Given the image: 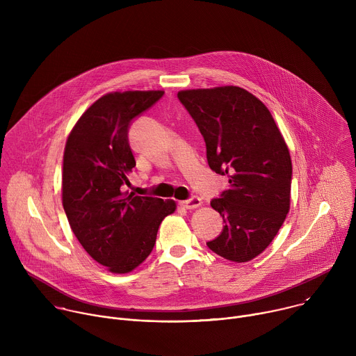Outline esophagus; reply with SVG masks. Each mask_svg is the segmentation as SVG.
<instances>
[{
  "label": "esophagus",
  "mask_w": 356,
  "mask_h": 356,
  "mask_svg": "<svg viewBox=\"0 0 356 356\" xmlns=\"http://www.w3.org/2000/svg\"><path fill=\"white\" fill-rule=\"evenodd\" d=\"M201 198L200 197H197V195H193V197H190V198H187V200H183V201H180V206L183 207V209H187V210H193V209H197V207H200L201 206Z\"/></svg>",
  "instance_id": "obj_1"
}]
</instances>
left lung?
Wrapping results in <instances>:
<instances>
[{
    "label": "left lung",
    "mask_w": 356,
    "mask_h": 356,
    "mask_svg": "<svg viewBox=\"0 0 356 356\" xmlns=\"http://www.w3.org/2000/svg\"><path fill=\"white\" fill-rule=\"evenodd\" d=\"M177 98L204 138L209 166L229 183L211 200L225 225L207 246L248 262L269 246L289 213L287 145L266 106L241 87L186 90Z\"/></svg>",
    "instance_id": "1"
}]
</instances>
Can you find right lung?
<instances>
[{"instance_id": "1", "label": "right lung", "mask_w": 356, "mask_h": 356, "mask_svg": "<svg viewBox=\"0 0 356 356\" xmlns=\"http://www.w3.org/2000/svg\"><path fill=\"white\" fill-rule=\"evenodd\" d=\"M165 91L110 92L98 98L70 132L63 156V209L88 255L113 273L139 266L155 246L173 200L122 193L136 162L132 121Z\"/></svg>"}]
</instances>
